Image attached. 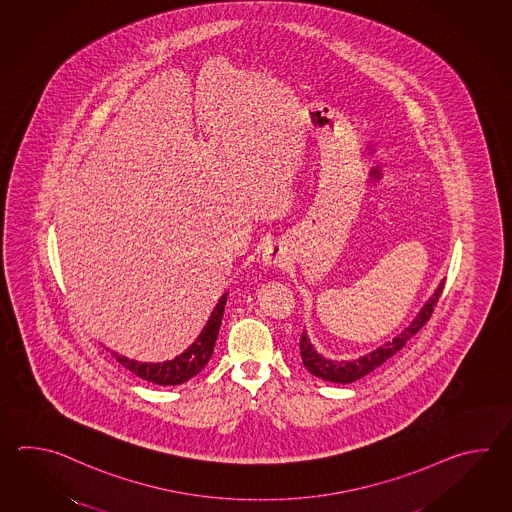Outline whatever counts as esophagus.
<instances>
[{
  "mask_svg": "<svg viewBox=\"0 0 512 512\" xmlns=\"http://www.w3.org/2000/svg\"><path fill=\"white\" fill-rule=\"evenodd\" d=\"M263 263L267 267H282L283 263H285V252H283L282 247L278 243H271V245L265 247Z\"/></svg>",
  "mask_w": 512,
  "mask_h": 512,
  "instance_id": "esophagus-1",
  "label": "esophagus"
}]
</instances>
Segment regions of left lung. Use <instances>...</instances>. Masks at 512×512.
Segmentation results:
<instances>
[{
	"mask_svg": "<svg viewBox=\"0 0 512 512\" xmlns=\"http://www.w3.org/2000/svg\"><path fill=\"white\" fill-rule=\"evenodd\" d=\"M443 287L445 282H441V285L437 287L434 296L426 302L425 307L421 309V313L415 316L414 322L410 326L404 329L401 335L393 338L392 342L384 344L379 349L371 351L368 355L360 357L355 360H329L324 359L322 355L316 353L315 348L311 346L309 338L302 335L300 338V357L304 362L305 368L311 371L318 379H324V381L340 382V384H348V382L357 381L360 377L368 375L370 371L379 368L382 362H386L388 359H392L393 355L404 348V344L414 337L415 333L425 326L426 322L430 320V316L434 313V307L439 302V296L443 293Z\"/></svg>",
	"mask_w": 512,
	"mask_h": 512,
	"instance_id": "left-lung-1",
	"label": "left lung"
}]
</instances>
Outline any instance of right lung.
<instances>
[{
  "label": "right lung",
  "mask_w": 512,
  "mask_h": 512,
  "mask_svg": "<svg viewBox=\"0 0 512 512\" xmlns=\"http://www.w3.org/2000/svg\"><path fill=\"white\" fill-rule=\"evenodd\" d=\"M225 304H227V293L219 298L218 305L214 307L212 315L208 318L207 326L203 327L196 342L174 360L153 364V362H137V360L126 359L117 353H113V357L119 360V364H122L126 370L141 377L142 381L153 382L159 386H175V384L190 381L207 366L208 360L212 357Z\"/></svg>",
  "instance_id": "right-lung-1"
}]
</instances>
